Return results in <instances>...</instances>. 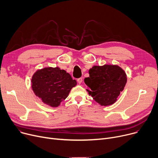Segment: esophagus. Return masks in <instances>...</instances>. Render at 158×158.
<instances>
[{"label": "esophagus", "mask_w": 158, "mask_h": 158, "mask_svg": "<svg viewBox=\"0 0 158 158\" xmlns=\"http://www.w3.org/2000/svg\"><path fill=\"white\" fill-rule=\"evenodd\" d=\"M82 81H83L82 78H78V79L77 80V81H78V83H79V84H80V83H81Z\"/></svg>", "instance_id": "1"}]
</instances>
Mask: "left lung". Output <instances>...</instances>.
I'll return each instance as SVG.
<instances>
[{
  "mask_svg": "<svg viewBox=\"0 0 158 158\" xmlns=\"http://www.w3.org/2000/svg\"><path fill=\"white\" fill-rule=\"evenodd\" d=\"M84 80L89 94L101 106L114 104L127 83L124 70L118 65L105 64L94 66Z\"/></svg>",
  "mask_w": 158,
  "mask_h": 158,
  "instance_id": "1",
  "label": "left lung"
}]
</instances>
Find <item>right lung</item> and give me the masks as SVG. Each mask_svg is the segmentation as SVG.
I'll return each instance as SVG.
<instances>
[{
    "mask_svg": "<svg viewBox=\"0 0 158 158\" xmlns=\"http://www.w3.org/2000/svg\"><path fill=\"white\" fill-rule=\"evenodd\" d=\"M32 89L43 103L51 107H58L68 96L77 81L60 68L47 67L37 70L31 78Z\"/></svg>",
    "mask_w": 158,
    "mask_h": 158,
    "instance_id": "right-lung-1",
    "label": "right lung"
}]
</instances>
